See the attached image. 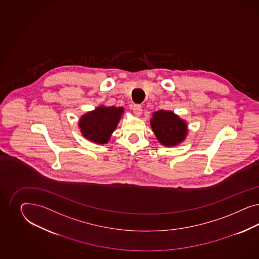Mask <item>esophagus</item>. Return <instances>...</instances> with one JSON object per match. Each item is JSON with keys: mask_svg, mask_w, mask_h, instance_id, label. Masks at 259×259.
Segmentation results:
<instances>
[{"mask_svg": "<svg viewBox=\"0 0 259 259\" xmlns=\"http://www.w3.org/2000/svg\"><path fill=\"white\" fill-rule=\"evenodd\" d=\"M132 110H133L134 114L136 116H141V113H142V107L139 104H135L132 107Z\"/></svg>", "mask_w": 259, "mask_h": 259, "instance_id": "1", "label": "esophagus"}]
</instances>
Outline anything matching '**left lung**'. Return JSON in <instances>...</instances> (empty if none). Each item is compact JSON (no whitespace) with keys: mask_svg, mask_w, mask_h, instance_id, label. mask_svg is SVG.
Instances as JSON below:
<instances>
[{"mask_svg":"<svg viewBox=\"0 0 259 259\" xmlns=\"http://www.w3.org/2000/svg\"><path fill=\"white\" fill-rule=\"evenodd\" d=\"M150 123L157 140L165 146L179 144L187 134L186 122L171 111L158 110L155 112Z\"/></svg>","mask_w":259,"mask_h":259,"instance_id":"8db88e82","label":"left lung"}]
</instances>
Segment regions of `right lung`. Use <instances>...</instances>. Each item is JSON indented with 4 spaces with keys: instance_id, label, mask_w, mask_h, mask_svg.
<instances>
[{
    "instance_id": "obj_1",
    "label": "right lung",
    "mask_w": 259,
    "mask_h": 259,
    "mask_svg": "<svg viewBox=\"0 0 259 259\" xmlns=\"http://www.w3.org/2000/svg\"><path fill=\"white\" fill-rule=\"evenodd\" d=\"M122 113V107L100 106L83 115L79 119L78 126L87 140L104 144L109 141L111 134L115 131Z\"/></svg>"
}]
</instances>
